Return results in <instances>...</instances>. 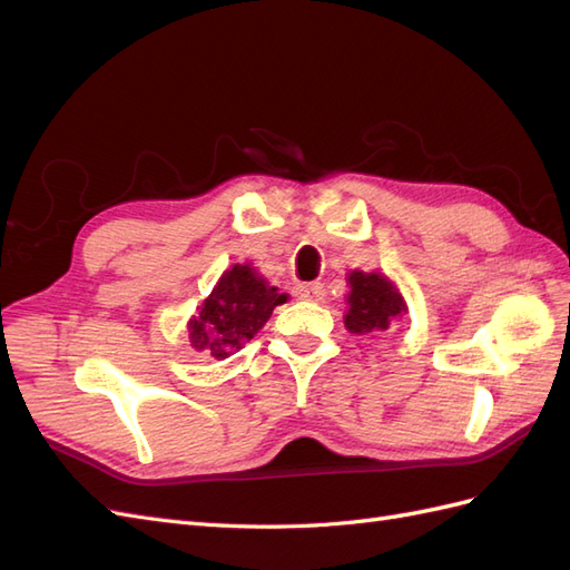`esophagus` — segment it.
Returning a JSON list of instances; mask_svg holds the SVG:
<instances>
[{
	"label": "esophagus",
	"mask_w": 570,
	"mask_h": 570,
	"mask_svg": "<svg viewBox=\"0 0 570 570\" xmlns=\"http://www.w3.org/2000/svg\"><path fill=\"white\" fill-rule=\"evenodd\" d=\"M295 295L306 302H323L325 299V287L323 283H299L295 287Z\"/></svg>",
	"instance_id": "1"
}]
</instances>
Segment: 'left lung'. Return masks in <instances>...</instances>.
<instances>
[{"mask_svg":"<svg viewBox=\"0 0 570 570\" xmlns=\"http://www.w3.org/2000/svg\"><path fill=\"white\" fill-rule=\"evenodd\" d=\"M350 312L344 316L347 331L364 335L371 331H387L392 318L406 312V304L396 287L377 273H350Z\"/></svg>","mask_w":570,"mask_h":570,"instance_id":"1","label":"left lung"}]
</instances>
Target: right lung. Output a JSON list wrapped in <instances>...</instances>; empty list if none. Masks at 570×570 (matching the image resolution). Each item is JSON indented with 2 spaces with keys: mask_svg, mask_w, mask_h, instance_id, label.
<instances>
[{
  "mask_svg": "<svg viewBox=\"0 0 570 570\" xmlns=\"http://www.w3.org/2000/svg\"><path fill=\"white\" fill-rule=\"evenodd\" d=\"M287 302L278 289L249 266H233L204 299L199 316L189 323V340L197 350H206L214 358H226L243 342L252 340L271 318L273 308Z\"/></svg>",
  "mask_w": 570,
  "mask_h": 570,
  "instance_id": "1",
  "label": "right lung"
}]
</instances>
